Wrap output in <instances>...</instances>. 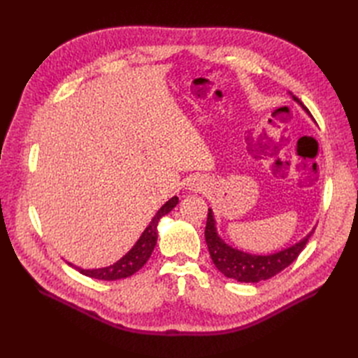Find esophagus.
I'll return each mask as SVG.
<instances>
[{"mask_svg": "<svg viewBox=\"0 0 358 358\" xmlns=\"http://www.w3.org/2000/svg\"><path fill=\"white\" fill-rule=\"evenodd\" d=\"M188 188L189 189H192V191H201L203 188H204V180L201 179V178H191V179H188Z\"/></svg>", "mask_w": 358, "mask_h": 358, "instance_id": "obj_1", "label": "esophagus"}]
</instances>
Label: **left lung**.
Segmentation results:
<instances>
[{"mask_svg": "<svg viewBox=\"0 0 358 358\" xmlns=\"http://www.w3.org/2000/svg\"><path fill=\"white\" fill-rule=\"evenodd\" d=\"M292 99H294L303 109L309 113V110L303 106V103L297 99L296 95H292ZM313 231L315 230H312L305 239L300 241L299 243L292 245L291 248H287L280 252H276L272 255H251V254L239 251V249L229 246L220 239L218 234H216L212 210L209 209L204 237H206V243H208V248H209L212 262L221 273H224L227 278L239 280V282H259V280L273 278L275 275L282 272L285 267H288L292 262H294V259L299 257V254L303 251V248L306 246L309 237L313 234Z\"/></svg>", "mask_w": 358, "mask_h": 358, "instance_id": "1", "label": "left lung"}]
</instances>
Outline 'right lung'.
<instances>
[{"label": "right lung", "mask_w": 358, "mask_h": 358, "mask_svg": "<svg viewBox=\"0 0 358 358\" xmlns=\"http://www.w3.org/2000/svg\"><path fill=\"white\" fill-rule=\"evenodd\" d=\"M179 199L178 197H171L162 208L157 212V215L150 221V224L146 227V230L143 231V234L140 236V239L137 241V243L131 248V251H128L119 262H116L115 264L109 266V267H103V268H94V270H83L80 267H76L71 263H69L71 267H74L76 270L85 276H90L94 279H103V280H115V279H121V278H128L131 276L133 273H136L137 270L142 268L145 266V263L149 259L150 254H152L154 248L157 245V225L161 216H164L166 213H169L175 206L178 204Z\"/></svg>", "instance_id": "1"}]
</instances>
